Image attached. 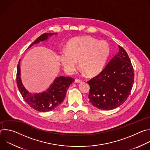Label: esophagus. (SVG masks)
Listing matches in <instances>:
<instances>
[{"instance_id": "1", "label": "esophagus", "mask_w": 150, "mask_h": 150, "mask_svg": "<svg viewBox=\"0 0 150 150\" xmlns=\"http://www.w3.org/2000/svg\"><path fill=\"white\" fill-rule=\"evenodd\" d=\"M75 82L76 83H81V82H82V81L81 79H75Z\"/></svg>"}]
</instances>
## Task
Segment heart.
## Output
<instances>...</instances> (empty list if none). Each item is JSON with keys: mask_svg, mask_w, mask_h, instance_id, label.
Returning <instances> with one entry per match:
<instances>
[{"mask_svg": "<svg viewBox=\"0 0 150 150\" xmlns=\"http://www.w3.org/2000/svg\"><path fill=\"white\" fill-rule=\"evenodd\" d=\"M110 47L105 41H99L91 36L74 38L66 45V50L59 53V60L64 71L72 74L79 67L87 76L99 74L104 67L110 54Z\"/></svg>", "mask_w": 150, "mask_h": 150, "instance_id": "heart-1", "label": "heart"}]
</instances>
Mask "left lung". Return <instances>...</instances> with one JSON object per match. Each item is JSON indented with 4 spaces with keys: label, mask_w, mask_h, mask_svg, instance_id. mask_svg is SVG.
<instances>
[{
    "label": "left lung",
    "mask_w": 150,
    "mask_h": 150,
    "mask_svg": "<svg viewBox=\"0 0 150 150\" xmlns=\"http://www.w3.org/2000/svg\"><path fill=\"white\" fill-rule=\"evenodd\" d=\"M119 52L96 76L88 81V99L97 109L110 110L122 105L133 87L134 72L126 52L119 46Z\"/></svg>",
    "instance_id": "left-lung-1"
}]
</instances>
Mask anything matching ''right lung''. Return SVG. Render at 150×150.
<instances>
[{
    "instance_id": "add662e5",
    "label": "right lung",
    "mask_w": 150,
    "mask_h": 150,
    "mask_svg": "<svg viewBox=\"0 0 150 150\" xmlns=\"http://www.w3.org/2000/svg\"><path fill=\"white\" fill-rule=\"evenodd\" d=\"M54 34L57 35V34H42L32 42L27 49L30 48L32 46L38 43L40 41H44L48 40L50 37ZM20 61L21 59L19 60L17 66L16 83L19 91L25 102L31 108L40 112H49L57 108L63 101L68 88L75 80L68 76H62L56 77L53 82L46 90L39 93H30L25 88L21 80Z\"/></svg>"
}]
</instances>
